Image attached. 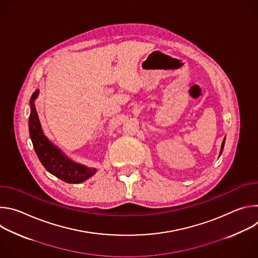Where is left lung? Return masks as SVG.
Masks as SVG:
<instances>
[{
	"mask_svg": "<svg viewBox=\"0 0 258 258\" xmlns=\"http://www.w3.org/2000/svg\"><path fill=\"white\" fill-rule=\"evenodd\" d=\"M224 146H225V139L223 141V144H222V148H220V154L223 153V150H224Z\"/></svg>",
	"mask_w": 258,
	"mask_h": 258,
	"instance_id": "left-lung-1",
	"label": "left lung"
}]
</instances>
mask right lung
Returning <instances> with one entry per match:
<instances>
[{
  "instance_id": "1",
  "label": "right lung",
  "mask_w": 258,
  "mask_h": 258,
  "mask_svg": "<svg viewBox=\"0 0 258 258\" xmlns=\"http://www.w3.org/2000/svg\"><path fill=\"white\" fill-rule=\"evenodd\" d=\"M38 96L39 90H36L30 98V114L28 120L29 136L36 155L43 166L61 180L68 183H80L87 180L96 173V168L72 161L44 135L34 105V100Z\"/></svg>"
}]
</instances>
